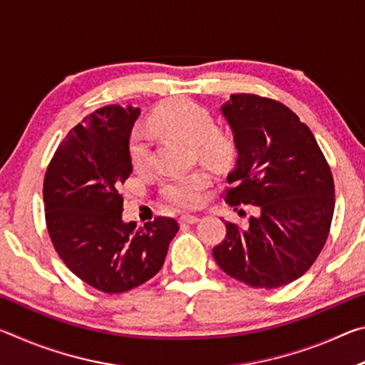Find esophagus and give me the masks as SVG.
<instances>
[{
	"instance_id": "esophagus-1",
	"label": "esophagus",
	"mask_w": 365,
	"mask_h": 365,
	"mask_svg": "<svg viewBox=\"0 0 365 365\" xmlns=\"http://www.w3.org/2000/svg\"><path fill=\"white\" fill-rule=\"evenodd\" d=\"M197 220H200V217H197V215L183 214L182 217H180V224H182V225H193V224H196Z\"/></svg>"
}]
</instances>
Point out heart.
Wrapping results in <instances>:
<instances>
[{
  "label": "heart",
  "instance_id": "heart-1",
  "mask_svg": "<svg viewBox=\"0 0 365 365\" xmlns=\"http://www.w3.org/2000/svg\"><path fill=\"white\" fill-rule=\"evenodd\" d=\"M151 125L141 123L132 132L128 154L135 169L145 170L151 165L154 131L182 135L196 145L197 153L211 160H224L233 151V141L227 133L217 130V122L207 108L187 98H178L154 110ZM211 174L197 169L190 174H178L165 178L160 193L169 205L178 207H195L201 202L202 191L211 183Z\"/></svg>",
  "mask_w": 365,
  "mask_h": 365
}]
</instances>
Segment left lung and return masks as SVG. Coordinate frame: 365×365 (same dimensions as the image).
Listing matches in <instances>:
<instances>
[{
    "mask_svg": "<svg viewBox=\"0 0 365 365\" xmlns=\"http://www.w3.org/2000/svg\"><path fill=\"white\" fill-rule=\"evenodd\" d=\"M222 113L238 150L225 202L256 206L259 214L246 228L225 222L227 235L212 256L245 285L285 287L306 274L329 238L335 209L330 165L309 127L280 101L237 93Z\"/></svg>",
    "mask_w": 365,
    "mask_h": 365,
    "instance_id": "left-lung-1",
    "label": "left lung"
}]
</instances>
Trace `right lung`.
I'll return each mask as SVG.
<instances>
[{
  "label": "right lung",
  "instance_id": "obj_1",
  "mask_svg": "<svg viewBox=\"0 0 365 365\" xmlns=\"http://www.w3.org/2000/svg\"><path fill=\"white\" fill-rule=\"evenodd\" d=\"M140 108L109 104L86 115L61 141L43 180L51 243L73 275L103 293L143 285L163 267L177 220L123 224L120 187L133 165L128 154Z\"/></svg>",
  "mask_w": 365,
  "mask_h": 365
}]
</instances>
